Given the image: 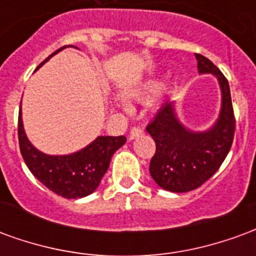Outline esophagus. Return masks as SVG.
Segmentation results:
<instances>
[{
  "instance_id": "esophagus-1",
  "label": "esophagus",
  "mask_w": 256,
  "mask_h": 256,
  "mask_svg": "<svg viewBox=\"0 0 256 256\" xmlns=\"http://www.w3.org/2000/svg\"><path fill=\"white\" fill-rule=\"evenodd\" d=\"M142 134V130L140 128H132V130H130V134H128V140H134L137 138V137H140Z\"/></svg>"
}]
</instances>
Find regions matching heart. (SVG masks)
I'll return each instance as SVG.
<instances>
[{
  "label": "heart",
  "mask_w": 256,
  "mask_h": 256,
  "mask_svg": "<svg viewBox=\"0 0 256 256\" xmlns=\"http://www.w3.org/2000/svg\"><path fill=\"white\" fill-rule=\"evenodd\" d=\"M159 89H160V84L152 82V84H146L144 89L141 90L137 96H138V98H148V97H150L152 94H155Z\"/></svg>",
  "instance_id": "heart-1"
}]
</instances>
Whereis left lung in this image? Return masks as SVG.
Wrapping results in <instances>:
<instances>
[{
	"mask_svg": "<svg viewBox=\"0 0 256 256\" xmlns=\"http://www.w3.org/2000/svg\"><path fill=\"white\" fill-rule=\"evenodd\" d=\"M200 74L216 76L222 93L218 120L206 132H192L178 120L172 102L162 106L146 132L156 144L150 172L160 188L170 192H189L212 177L230 150L236 119L228 79L208 58L196 53Z\"/></svg>",
	"mask_w": 256,
	"mask_h": 256,
	"instance_id": "8db88e82",
	"label": "left lung"
}]
</instances>
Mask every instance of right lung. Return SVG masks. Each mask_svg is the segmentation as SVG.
I'll return each mask as SVG.
<instances>
[{"mask_svg": "<svg viewBox=\"0 0 256 256\" xmlns=\"http://www.w3.org/2000/svg\"><path fill=\"white\" fill-rule=\"evenodd\" d=\"M64 48L52 53L45 62ZM45 62H42L38 68ZM18 134L22 156L34 177L48 189L66 198H84L94 192L110 167L112 155L126 142L124 136H101L86 148L71 155H46L36 150L27 138L22 120V110L19 112Z\"/></svg>", "mask_w": 256, "mask_h": 256, "instance_id": "obj_1", "label": "right lung"}]
</instances>
